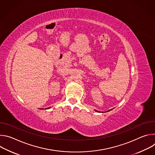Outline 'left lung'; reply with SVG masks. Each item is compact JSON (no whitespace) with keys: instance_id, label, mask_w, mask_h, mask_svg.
<instances>
[{"instance_id":"obj_1","label":"left lung","mask_w":155,"mask_h":155,"mask_svg":"<svg viewBox=\"0 0 155 155\" xmlns=\"http://www.w3.org/2000/svg\"><path fill=\"white\" fill-rule=\"evenodd\" d=\"M112 110V109L110 110H108V111H107V112H109V111H110V110ZM95 111H96V112H99V111H98V110H95ZM102 113H104V112H102Z\"/></svg>"}]
</instances>
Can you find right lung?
<instances>
[{"instance_id":"1","label":"right lung","mask_w":155,"mask_h":155,"mask_svg":"<svg viewBox=\"0 0 155 155\" xmlns=\"http://www.w3.org/2000/svg\"><path fill=\"white\" fill-rule=\"evenodd\" d=\"M51 108V107H49V108H45V109H48V108Z\"/></svg>"}]
</instances>
